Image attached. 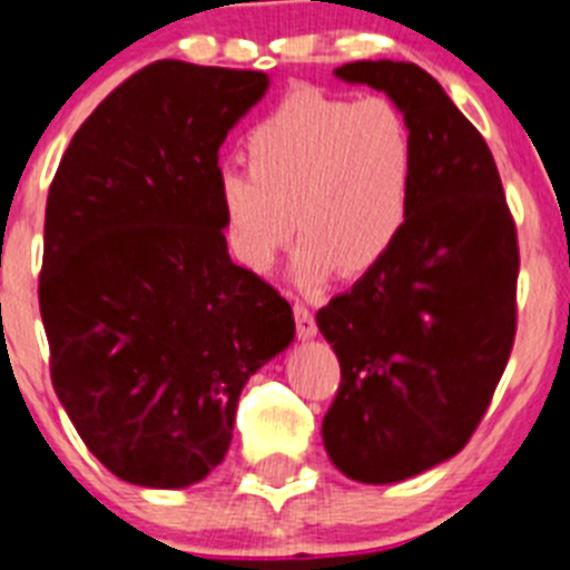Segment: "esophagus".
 Here are the masks:
<instances>
[{
	"mask_svg": "<svg viewBox=\"0 0 570 570\" xmlns=\"http://www.w3.org/2000/svg\"><path fill=\"white\" fill-rule=\"evenodd\" d=\"M294 316H296V333H299V338L316 336V320H313L311 307H305L302 302H294Z\"/></svg>",
	"mask_w": 570,
	"mask_h": 570,
	"instance_id": "esophagus-1",
	"label": "esophagus"
}]
</instances>
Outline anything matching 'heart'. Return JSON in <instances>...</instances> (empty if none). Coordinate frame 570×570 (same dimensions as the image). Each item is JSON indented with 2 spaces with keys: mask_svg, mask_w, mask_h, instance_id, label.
Here are the masks:
<instances>
[{
  "mask_svg": "<svg viewBox=\"0 0 570 570\" xmlns=\"http://www.w3.org/2000/svg\"><path fill=\"white\" fill-rule=\"evenodd\" d=\"M248 166H223L214 189L234 257L268 271L302 234L291 276L320 288L338 268L364 274L387 257L412 212L417 149L387 98L294 90L245 135Z\"/></svg>",
  "mask_w": 570,
  "mask_h": 570,
  "instance_id": "heart-1",
  "label": "heart"
}]
</instances>
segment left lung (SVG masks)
I'll return each mask as SVG.
<instances>
[{
  "instance_id": "left-lung-1",
  "label": "left lung",
  "mask_w": 570,
  "mask_h": 570,
  "mask_svg": "<svg viewBox=\"0 0 570 570\" xmlns=\"http://www.w3.org/2000/svg\"><path fill=\"white\" fill-rule=\"evenodd\" d=\"M336 76L404 112L417 175L393 250L316 313L342 367L322 441L350 480L399 483L458 455L487 415L517 333V228L487 140L430 72L381 59Z\"/></svg>"
}]
</instances>
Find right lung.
<instances>
[{"label":"right lung","mask_w":570,"mask_h":570,"mask_svg":"<svg viewBox=\"0 0 570 570\" xmlns=\"http://www.w3.org/2000/svg\"><path fill=\"white\" fill-rule=\"evenodd\" d=\"M259 70L164 59L81 124L45 212L39 307L61 406L115 478L183 489L226 458L245 381L294 311L228 257L217 153Z\"/></svg>","instance_id":"1"}]
</instances>
